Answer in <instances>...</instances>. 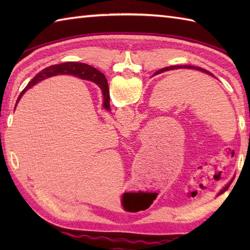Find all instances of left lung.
Masks as SVG:
<instances>
[{
	"label": "left lung",
	"instance_id": "8db88e82",
	"mask_svg": "<svg viewBox=\"0 0 250 250\" xmlns=\"http://www.w3.org/2000/svg\"><path fill=\"white\" fill-rule=\"evenodd\" d=\"M178 68H192V70H198V71H201V72H204L206 74H208V75H211V74L209 72H207L206 70H203V68L201 67H196V66H192V65H174V66H168V67H164V68H161V70L157 71V74H160L162 72H167V71H174V70H178Z\"/></svg>",
	"mask_w": 250,
	"mask_h": 250
}]
</instances>
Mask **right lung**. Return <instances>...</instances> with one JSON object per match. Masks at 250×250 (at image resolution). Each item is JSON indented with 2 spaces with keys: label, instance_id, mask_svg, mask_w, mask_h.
<instances>
[{
  "label": "right lung",
  "instance_id": "add662e5",
  "mask_svg": "<svg viewBox=\"0 0 250 250\" xmlns=\"http://www.w3.org/2000/svg\"><path fill=\"white\" fill-rule=\"evenodd\" d=\"M59 74H71V75H75V76H78L81 78L88 79V81H91V82L97 83L103 92L104 108L108 109V110L110 109L109 89H108L107 79H106V77L103 75V74L99 72L97 68H94L88 64H84V63H77V62L61 63V64L51 65V66L44 68L43 71L37 73L36 75L33 77V79H31V82L28 83V86H26L22 90V92L20 93L18 100L21 98V95H22L26 91V89L31 88L32 86H34L35 83H37L41 81H43V79H45L47 77L59 75Z\"/></svg>",
  "mask_w": 250,
  "mask_h": 250
}]
</instances>
